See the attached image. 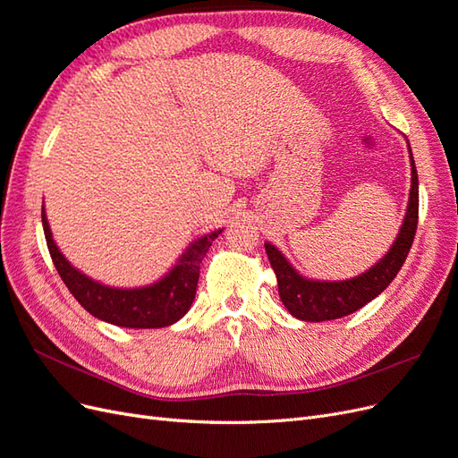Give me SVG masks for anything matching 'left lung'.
<instances>
[{"label": "left lung", "mask_w": 458, "mask_h": 458, "mask_svg": "<svg viewBox=\"0 0 458 458\" xmlns=\"http://www.w3.org/2000/svg\"><path fill=\"white\" fill-rule=\"evenodd\" d=\"M411 152V147H409ZM419 224V174L411 155V191H409V206L403 219V225L397 234L395 242L377 266L369 271L348 281H313L301 276L288 259L276 250L271 242H266V252L269 258L271 267L276 275V284H279V296L284 308L300 321H332L361 310L365 303L384 293L386 286L390 284L414 241Z\"/></svg>", "instance_id": "1"}]
</instances>
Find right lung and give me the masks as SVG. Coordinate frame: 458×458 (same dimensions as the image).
Returning a JSON list of instances; mask_svg holds the SVG:
<instances>
[{
  "label": "right lung",
  "mask_w": 458,
  "mask_h": 458,
  "mask_svg": "<svg viewBox=\"0 0 458 458\" xmlns=\"http://www.w3.org/2000/svg\"><path fill=\"white\" fill-rule=\"evenodd\" d=\"M41 224H44L55 267L80 306L105 323L126 328L170 327L189 311L197 294L200 263L208 248L221 233V229H217L191 242L170 273L164 275L155 284L141 288H114L89 279L61 254L53 241L44 206H41Z\"/></svg>",
  "instance_id": "obj_1"
}]
</instances>
